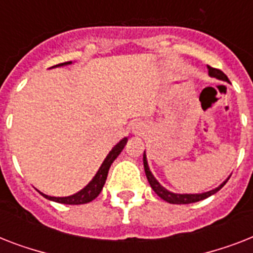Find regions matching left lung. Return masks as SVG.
I'll return each instance as SVG.
<instances>
[{"instance_id": "1", "label": "left lung", "mask_w": 253, "mask_h": 253, "mask_svg": "<svg viewBox=\"0 0 253 253\" xmlns=\"http://www.w3.org/2000/svg\"><path fill=\"white\" fill-rule=\"evenodd\" d=\"M208 69H209V76L211 77H215L218 80H222V81H227L230 83L227 79V76L224 75L220 69H216V68H212V67H209L208 65ZM143 164H144V170H146V176H147V180L150 182L151 188L154 189V192L158 194L160 198H163L164 201L169 202V204H174V205H186V204H193V202H198V201H202L205 198H208V197L212 196V194H215L218 190L223 188L224 184L228 181V177L227 180L223 181L222 184L218 186V188L212 189V190H209L206 193H200V194H178V193H172L169 192L168 189H166L164 186L160 185L156 178L154 177L152 172L150 170V167H148V163H147V156H146V151H144V154H143Z\"/></svg>"}]
</instances>
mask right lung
Here are the masks:
<instances>
[{
  "instance_id": "1",
  "label": "right lung",
  "mask_w": 253,
  "mask_h": 253,
  "mask_svg": "<svg viewBox=\"0 0 253 253\" xmlns=\"http://www.w3.org/2000/svg\"><path fill=\"white\" fill-rule=\"evenodd\" d=\"M72 64V61H67V63H61V64L53 65L55 67H61V65H69ZM127 143V138H123L121 142L117 144L115 147H113V150L109 152V155L106 156V159L103 160L102 166L99 167L98 172L95 173V176L91 178V181L85 186L84 189H81L80 192H77L76 194H72V196L68 197H51L47 196V194H43L42 192H39L42 196L47 198L49 201H55V202H59V204H65V205H83L87 204L98 196L101 190H102L103 185H105V181L107 178V173H109V169L110 166L113 164L115 159L118 158V155L122 152V150L125 148Z\"/></svg>"
}]
</instances>
